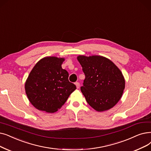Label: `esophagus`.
I'll return each instance as SVG.
<instances>
[{"mask_svg": "<svg viewBox=\"0 0 151 151\" xmlns=\"http://www.w3.org/2000/svg\"><path fill=\"white\" fill-rule=\"evenodd\" d=\"M75 85H76V88L78 89L80 88V83H78V82H76L75 83Z\"/></svg>", "mask_w": 151, "mask_h": 151, "instance_id": "34e87169", "label": "esophagus"}]
</instances>
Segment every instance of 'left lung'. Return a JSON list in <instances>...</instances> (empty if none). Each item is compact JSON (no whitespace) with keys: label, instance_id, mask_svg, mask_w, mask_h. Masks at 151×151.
<instances>
[{"label":"left lung","instance_id":"1","mask_svg":"<svg viewBox=\"0 0 151 151\" xmlns=\"http://www.w3.org/2000/svg\"><path fill=\"white\" fill-rule=\"evenodd\" d=\"M85 75L81 91L91 107L98 112L112 108L125 86L122 71L108 58L99 55L77 57Z\"/></svg>","mask_w":151,"mask_h":151}]
</instances>
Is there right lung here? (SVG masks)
<instances>
[{
    "mask_svg": "<svg viewBox=\"0 0 151 151\" xmlns=\"http://www.w3.org/2000/svg\"><path fill=\"white\" fill-rule=\"evenodd\" d=\"M63 58L44 57L39 60L25 83L26 94L37 109L54 113L60 109L76 89L68 81V73L62 68Z\"/></svg>",
    "mask_w": 151,
    "mask_h": 151,
    "instance_id": "obj_1",
    "label": "right lung"
}]
</instances>
